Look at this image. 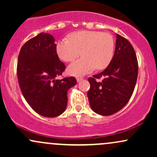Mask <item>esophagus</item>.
Returning a JSON list of instances; mask_svg holds the SVG:
<instances>
[{
	"label": "esophagus",
	"mask_w": 157,
	"mask_h": 157,
	"mask_svg": "<svg viewBox=\"0 0 157 157\" xmlns=\"http://www.w3.org/2000/svg\"><path fill=\"white\" fill-rule=\"evenodd\" d=\"M83 80V77H77V82H80V81H82Z\"/></svg>",
	"instance_id": "1"
}]
</instances>
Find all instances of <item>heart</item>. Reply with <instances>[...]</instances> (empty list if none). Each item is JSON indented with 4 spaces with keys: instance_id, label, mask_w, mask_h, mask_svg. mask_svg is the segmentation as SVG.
<instances>
[{
    "instance_id": "b5f03b06",
    "label": "heart",
    "mask_w": 157,
    "mask_h": 157,
    "mask_svg": "<svg viewBox=\"0 0 157 157\" xmlns=\"http://www.w3.org/2000/svg\"><path fill=\"white\" fill-rule=\"evenodd\" d=\"M68 39L60 40L56 44L58 57L66 62H71L80 55V52L82 56L68 66L69 75L82 76L95 68L104 69L111 63L115 50V41L111 34L82 30L68 35Z\"/></svg>"
}]
</instances>
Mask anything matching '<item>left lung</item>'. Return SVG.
<instances>
[{
  "mask_svg": "<svg viewBox=\"0 0 157 157\" xmlns=\"http://www.w3.org/2000/svg\"><path fill=\"white\" fill-rule=\"evenodd\" d=\"M138 76V62L131 43L117 34L114 55L108 67L88 79L87 95L95 113L109 116L121 110L131 99ZM102 79V81L97 79Z\"/></svg>",
  "mask_w": 157,
  "mask_h": 157,
  "instance_id": "1",
  "label": "left lung"
}]
</instances>
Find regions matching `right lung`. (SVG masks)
I'll return each instance as SVG.
<instances>
[{
    "label": "right lung",
    "instance_id": "1",
    "mask_svg": "<svg viewBox=\"0 0 157 157\" xmlns=\"http://www.w3.org/2000/svg\"><path fill=\"white\" fill-rule=\"evenodd\" d=\"M55 40L41 32L24 44L17 59V75L21 92L35 112L55 117L64 112L68 89L77 84L75 77L62 75L66 66L59 60Z\"/></svg>",
    "mask_w": 157,
    "mask_h": 157
}]
</instances>
